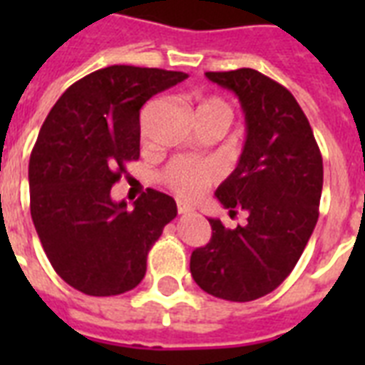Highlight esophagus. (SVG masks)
I'll return each mask as SVG.
<instances>
[{
	"label": "esophagus",
	"instance_id": "obj_1",
	"mask_svg": "<svg viewBox=\"0 0 365 365\" xmlns=\"http://www.w3.org/2000/svg\"><path fill=\"white\" fill-rule=\"evenodd\" d=\"M193 210H195L193 206L187 205V202H182V200L178 202V212H180V214H191Z\"/></svg>",
	"mask_w": 365,
	"mask_h": 365
}]
</instances>
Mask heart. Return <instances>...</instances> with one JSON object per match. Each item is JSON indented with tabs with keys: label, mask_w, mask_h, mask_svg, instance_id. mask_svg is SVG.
<instances>
[{
	"label": "heart",
	"mask_w": 365,
	"mask_h": 365,
	"mask_svg": "<svg viewBox=\"0 0 365 365\" xmlns=\"http://www.w3.org/2000/svg\"><path fill=\"white\" fill-rule=\"evenodd\" d=\"M210 106H222L227 108L220 98H208L205 100L199 108H210ZM217 172L214 166L199 163V160L185 159H174L170 165L166 166L163 172V182L174 191L176 195L183 199H195L205 191L212 182H216Z\"/></svg>",
	"instance_id": "heart-1"
}]
</instances>
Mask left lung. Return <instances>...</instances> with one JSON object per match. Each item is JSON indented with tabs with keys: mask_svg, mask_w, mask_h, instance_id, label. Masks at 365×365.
Segmentation results:
<instances>
[{
	"mask_svg": "<svg viewBox=\"0 0 365 365\" xmlns=\"http://www.w3.org/2000/svg\"><path fill=\"white\" fill-rule=\"evenodd\" d=\"M206 77L242 106V153L216 197L231 214L248 212V220L225 229L208 217L212 239L191 254L189 267L206 294L242 303L271 294L299 261L318 222L322 155L309 119L280 83L252 68Z\"/></svg>",
	"mask_w": 365,
	"mask_h": 365,
	"instance_id": "1",
	"label": "left lung"
}]
</instances>
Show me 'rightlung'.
<instances>
[{
	"label": "right lung",
	"instance_id": "add662e5",
	"mask_svg": "<svg viewBox=\"0 0 365 365\" xmlns=\"http://www.w3.org/2000/svg\"><path fill=\"white\" fill-rule=\"evenodd\" d=\"M183 79V71L110 66L73 83L48 111L31 149L30 210L51 265L71 288L106 297L145 277L176 200L148 189L126 208L111 185L140 157L142 106Z\"/></svg>",
	"mask_w": 365,
	"mask_h": 365
}]
</instances>
